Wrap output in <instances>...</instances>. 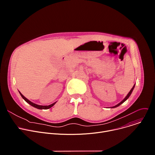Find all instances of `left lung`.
Masks as SVG:
<instances>
[{"label": "left lung", "mask_w": 155, "mask_h": 155, "mask_svg": "<svg viewBox=\"0 0 155 155\" xmlns=\"http://www.w3.org/2000/svg\"><path fill=\"white\" fill-rule=\"evenodd\" d=\"M134 86H135V84H134V86H133V87H132V89H131V90H130V91H129V93H128V94H127V96H126V97H125V98H124V100H123V101H121V102H120V103H119V104H117V105H115V106H114V107H112V108H115V107H118V106H119V105H121V104H122V103H123V102H124V101H126V100H127V99H128V98H129V96H130V94H131V93H132V91H133V89H134Z\"/></svg>", "instance_id": "1"}]
</instances>
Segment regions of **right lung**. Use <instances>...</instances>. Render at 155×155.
Listing matches in <instances>:
<instances>
[{"label":"right lung","instance_id":"right-lung-1","mask_svg":"<svg viewBox=\"0 0 155 155\" xmlns=\"http://www.w3.org/2000/svg\"><path fill=\"white\" fill-rule=\"evenodd\" d=\"M19 93H20V94H21V97H23L24 99H25V101H26V102H27L28 104H29L31 105H32V106H33V107H35V108H38V109H48V108H51V107H53L54 104H55V103L56 102H54V103H53V104H51V105H37V104H34V103H33V102H31L30 101H29L27 98H26L23 94H22L20 92H19Z\"/></svg>","mask_w":155,"mask_h":155}]
</instances>
